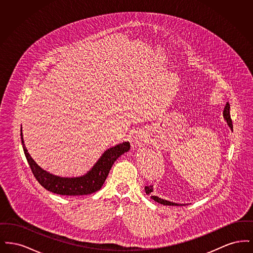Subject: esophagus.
<instances>
[{"mask_svg": "<svg viewBox=\"0 0 253 253\" xmlns=\"http://www.w3.org/2000/svg\"><path fill=\"white\" fill-rule=\"evenodd\" d=\"M147 140V135L145 134L144 132H138L133 139V142L136 146H141Z\"/></svg>", "mask_w": 253, "mask_h": 253, "instance_id": "esophagus-1", "label": "esophagus"}]
</instances>
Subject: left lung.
I'll list each match as a JSON object with an SVG mask.
<instances>
[{"instance_id": "8db88e82", "label": "left lung", "mask_w": 253, "mask_h": 253, "mask_svg": "<svg viewBox=\"0 0 253 253\" xmlns=\"http://www.w3.org/2000/svg\"><path fill=\"white\" fill-rule=\"evenodd\" d=\"M229 108H230V105L229 104V102H227L224 111H223V116H224V119L227 121L228 125L229 126V128L231 129V131L233 130V125H232V121L230 119V114H229ZM145 192L147 194H151V193H153V186H146L145 187ZM152 199H154L156 202L159 203V204L165 205V206H179V204L177 203H173V202H169L167 200H164V199H161L159 197H157L156 195H152L151 196ZM183 206V205H182Z\"/></svg>"}]
</instances>
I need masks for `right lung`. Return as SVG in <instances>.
Returning <instances> with one entry per match:
<instances>
[{"mask_svg": "<svg viewBox=\"0 0 253 253\" xmlns=\"http://www.w3.org/2000/svg\"><path fill=\"white\" fill-rule=\"evenodd\" d=\"M21 138L24 155L38 182L44 189H46L51 193L68 196L87 195L96 193L98 190H100L103 183L106 180L109 171L115 161L121 157V155L128 152L131 147L130 143L127 141L106 150L100 158L96 161L93 168L83 176L60 177L47 172L43 169L41 168L34 161V159L30 157L24 145L22 129Z\"/></svg>", "mask_w": 253, "mask_h": 253, "instance_id": "obj_1", "label": "right lung"}]
</instances>
